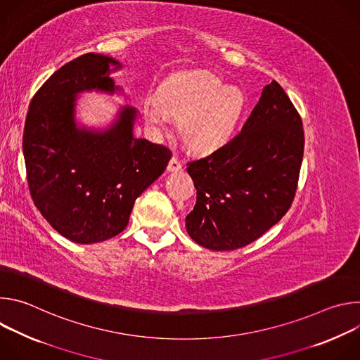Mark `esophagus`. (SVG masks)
<instances>
[{"label": "esophagus", "instance_id": "esophagus-1", "mask_svg": "<svg viewBox=\"0 0 360 360\" xmlns=\"http://www.w3.org/2000/svg\"><path fill=\"white\" fill-rule=\"evenodd\" d=\"M182 169V164L181 161L176 158V157H172L168 167H167V171L168 172H175V171H181Z\"/></svg>", "mask_w": 360, "mask_h": 360}]
</instances>
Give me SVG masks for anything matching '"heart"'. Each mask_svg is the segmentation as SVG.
Segmentation results:
<instances>
[{"label": "heart", "mask_w": 360, "mask_h": 360, "mask_svg": "<svg viewBox=\"0 0 360 360\" xmlns=\"http://www.w3.org/2000/svg\"><path fill=\"white\" fill-rule=\"evenodd\" d=\"M245 107L243 94L236 86L210 72L174 77L160 91L146 96L143 114L157 129H164L169 114L181 117L184 139L198 150H214L235 135Z\"/></svg>", "instance_id": "heart-1"}]
</instances>
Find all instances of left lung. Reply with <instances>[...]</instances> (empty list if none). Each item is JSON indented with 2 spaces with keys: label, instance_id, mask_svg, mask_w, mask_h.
<instances>
[{
  "label": "left lung",
  "instance_id": "obj_1",
  "mask_svg": "<svg viewBox=\"0 0 360 360\" xmlns=\"http://www.w3.org/2000/svg\"><path fill=\"white\" fill-rule=\"evenodd\" d=\"M303 145L300 115L272 81L233 139L188 162L196 189L185 219L189 236L211 250H233L262 236L290 208Z\"/></svg>",
  "mask_w": 360,
  "mask_h": 360
}]
</instances>
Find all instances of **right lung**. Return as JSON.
I'll use <instances>...</instances> for the list:
<instances>
[{
	"label": "right lung",
	"mask_w": 360,
	"mask_h": 360,
	"mask_svg": "<svg viewBox=\"0 0 360 360\" xmlns=\"http://www.w3.org/2000/svg\"><path fill=\"white\" fill-rule=\"evenodd\" d=\"M120 68L112 57L84 54L42 84L27 114L22 150L32 200L48 224L75 243L122 232L135 199L172 157L168 148L134 136L138 111L129 105L120 108L108 129L78 127V94L121 91L110 77Z\"/></svg>",
	"instance_id": "obj_1"
}]
</instances>
